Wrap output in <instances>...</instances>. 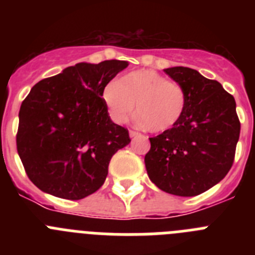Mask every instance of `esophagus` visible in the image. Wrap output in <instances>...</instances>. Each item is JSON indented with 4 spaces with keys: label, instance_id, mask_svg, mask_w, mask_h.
I'll use <instances>...</instances> for the list:
<instances>
[{
    "label": "esophagus",
    "instance_id": "1",
    "mask_svg": "<svg viewBox=\"0 0 255 255\" xmlns=\"http://www.w3.org/2000/svg\"><path fill=\"white\" fill-rule=\"evenodd\" d=\"M129 135H130V138H135V136H139V132L138 131H134V130H130L129 131Z\"/></svg>",
    "mask_w": 255,
    "mask_h": 255
}]
</instances>
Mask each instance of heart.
I'll list each match as a JSON object with an SVG mask.
<instances>
[{
	"label": "heart",
	"instance_id": "heart-1",
	"mask_svg": "<svg viewBox=\"0 0 255 255\" xmlns=\"http://www.w3.org/2000/svg\"><path fill=\"white\" fill-rule=\"evenodd\" d=\"M102 97L114 121L120 124L131 116L136 103L139 121L152 132L172 129L186 107L181 85L153 70L131 71L119 82L108 83Z\"/></svg>",
	"mask_w": 255,
	"mask_h": 255
}]
</instances>
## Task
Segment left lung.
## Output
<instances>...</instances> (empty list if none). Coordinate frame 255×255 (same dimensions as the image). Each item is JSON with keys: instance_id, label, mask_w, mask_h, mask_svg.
<instances>
[{"instance_id": "1", "label": "left lung", "mask_w": 255, "mask_h": 255, "mask_svg": "<svg viewBox=\"0 0 255 255\" xmlns=\"http://www.w3.org/2000/svg\"><path fill=\"white\" fill-rule=\"evenodd\" d=\"M164 73L186 93V107L172 129L149 138L145 168L161 190L195 197L221 181L235 158L240 121L234 97L217 80L189 67Z\"/></svg>"}]
</instances>
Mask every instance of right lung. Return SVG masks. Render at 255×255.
Instances as JSON below:
<instances>
[{
	"label": "right lung",
	"mask_w": 255,
	"mask_h": 255,
	"mask_svg": "<svg viewBox=\"0 0 255 255\" xmlns=\"http://www.w3.org/2000/svg\"><path fill=\"white\" fill-rule=\"evenodd\" d=\"M128 65L80 62L31 88L19 111L16 148L37 188L78 200L103 185L112 155L130 143L128 129L108 116L103 89Z\"/></svg>",
	"instance_id": "add662e5"
}]
</instances>
